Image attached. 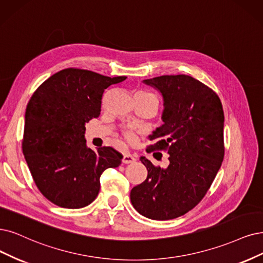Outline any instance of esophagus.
Returning a JSON list of instances; mask_svg holds the SVG:
<instances>
[{"label": "esophagus", "instance_id": "34e87169", "mask_svg": "<svg viewBox=\"0 0 263 263\" xmlns=\"http://www.w3.org/2000/svg\"><path fill=\"white\" fill-rule=\"evenodd\" d=\"M134 161H135V157L132 156L130 153H126L123 155V158H122L123 163H132Z\"/></svg>", "mask_w": 263, "mask_h": 263}]
</instances>
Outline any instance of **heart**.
I'll list each match as a JSON object with an SVG mask.
<instances>
[{
	"mask_svg": "<svg viewBox=\"0 0 263 263\" xmlns=\"http://www.w3.org/2000/svg\"><path fill=\"white\" fill-rule=\"evenodd\" d=\"M148 94H151V93H148ZM123 135H124V139L129 143H134L135 140H137V134H135L133 131H125L123 133Z\"/></svg>",
	"mask_w": 263,
	"mask_h": 263,
	"instance_id": "heart-1",
	"label": "heart"
}]
</instances>
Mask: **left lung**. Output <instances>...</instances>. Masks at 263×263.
I'll return each instance as SVG.
<instances>
[{
	"instance_id": "left-lung-1",
	"label": "left lung",
	"mask_w": 263,
	"mask_h": 263,
	"mask_svg": "<svg viewBox=\"0 0 263 263\" xmlns=\"http://www.w3.org/2000/svg\"><path fill=\"white\" fill-rule=\"evenodd\" d=\"M144 82L163 96L164 124L151 135L146 152H167L162 169L145 157L147 178L131 190L133 207L153 220H171L197 206L224 158V112L217 93L186 74L160 76Z\"/></svg>"
}]
</instances>
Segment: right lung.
I'll use <instances>...</instances> for the list:
<instances>
[{
    "mask_svg": "<svg viewBox=\"0 0 263 263\" xmlns=\"http://www.w3.org/2000/svg\"><path fill=\"white\" fill-rule=\"evenodd\" d=\"M126 77H106L67 68L32 94L25 115L23 153L37 190L54 205L83 208L100 192L101 174L120 166L122 155L110 146H86L84 124L101 112L105 90Z\"/></svg>",
    "mask_w": 263,
    "mask_h": 263,
    "instance_id": "right-lung-1",
    "label": "right lung"
}]
</instances>
